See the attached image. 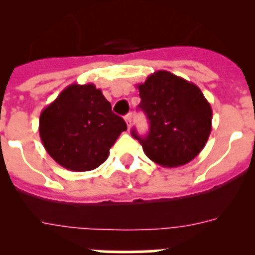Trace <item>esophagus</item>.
Instances as JSON below:
<instances>
[{
    "label": "esophagus",
    "instance_id": "obj_1",
    "mask_svg": "<svg viewBox=\"0 0 255 255\" xmlns=\"http://www.w3.org/2000/svg\"><path fill=\"white\" fill-rule=\"evenodd\" d=\"M125 121H126V124H128V128H130V124H131V114L126 115Z\"/></svg>",
    "mask_w": 255,
    "mask_h": 255
}]
</instances>
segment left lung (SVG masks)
I'll return each instance as SVG.
<instances>
[{
	"instance_id": "left-lung-1",
	"label": "left lung",
	"mask_w": 255,
	"mask_h": 255,
	"mask_svg": "<svg viewBox=\"0 0 255 255\" xmlns=\"http://www.w3.org/2000/svg\"><path fill=\"white\" fill-rule=\"evenodd\" d=\"M139 108L149 120L147 136L131 134L148 158L163 167H177L194 159L212 130V108L193 83L159 70L136 85Z\"/></svg>"
}]
</instances>
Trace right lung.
I'll return each instance as SVG.
<instances>
[{
    "instance_id": "obj_1",
    "label": "right lung",
    "mask_w": 255,
    "mask_h": 255,
    "mask_svg": "<svg viewBox=\"0 0 255 255\" xmlns=\"http://www.w3.org/2000/svg\"><path fill=\"white\" fill-rule=\"evenodd\" d=\"M126 130L123 117L94 84H71L39 117V135L47 153L71 171H91L107 159L110 148Z\"/></svg>"
}]
</instances>
